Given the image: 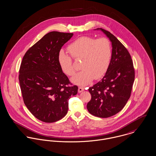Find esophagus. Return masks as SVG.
Returning a JSON list of instances; mask_svg holds the SVG:
<instances>
[{"mask_svg": "<svg viewBox=\"0 0 156 156\" xmlns=\"http://www.w3.org/2000/svg\"><path fill=\"white\" fill-rule=\"evenodd\" d=\"M84 90H85L84 87H79V89H78V92H79V93H80V92H83Z\"/></svg>", "mask_w": 156, "mask_h": 156, "instance_id": "34e87169", "label": "esophagus"}]
</instances>
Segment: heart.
<instances>
[{
  "instance_id": "b5f03b06",
  "label": "heart",
  "mask_w": 156,
  "mask_h": 156,
  "mask_svg": "<svg viewBox=\"0 0 156 156\" xmlns=\"http://www.w3.org/2000/svg\"><path fill=\"white\" fill-rule=\"evenodd\" d=\"M68 51L75 59H82V70L71 78L74 84L87 85L94 79L103 76L109 67L112 52L110 42L105 37L95 39L89 36L80 37L69 46ZM58 62L64 73L68 76L74 74L72 59L63 51L58 55Z\"/></svg>"
}]
</instances>
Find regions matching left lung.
Listing matches in <instances>:
<instances>
[{
  "label": "left lung",
  "mask_w": 156,
  "mask_h": 156,
  "mask_svg": "<svg viewBox=\"0 0 156 156\" xmlns=\"http://www.w3.org/2000/svg\"><path fill=\"white\" fill-rule=\"evenodd\" d=\"M109 39L112 54L109 67L101 81L88 89L91 99L88 112L97 117L107 118L120 112L130 97L135 79L133 62L127 49L110 32L98 28Z\"/></svg>",
  "instance_id": "obj_1"
}]
</instances>
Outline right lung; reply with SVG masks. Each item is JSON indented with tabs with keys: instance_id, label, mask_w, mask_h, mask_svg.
<instances>
[{
	"instance_id": "1",
	"label": "right lung",
	"mask_w": 156,
	"mask_h": 156,
	"mask_svg": "<svg viewBox=\"0 0 156 156\" xmlns=\"http://www.w3.org/2000/svg\"><path fill=\"white\" fill-rule=\"evenodd\" d=\"M73 33L51 31L32 46L23 58L19 81L24 102L37 119L52 123L68 112L69 99L77 94L61 70L58 55Z\"/></svg>"
}]
</instances>
